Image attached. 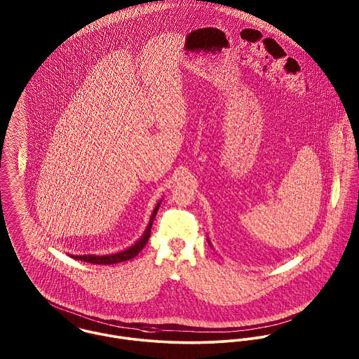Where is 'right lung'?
Masks as SVG:
<instances>
[{
    "label": "right lung",
    "instance_id": "right-lung-1",
    "mask_svg": "<svg viewBox=\"0 0 359 359\" xmlns=\"http://www.w3.org/2000/svg\"><path fill=\"white\" fill-rule=\"evenodd\" d=\"M160 205V202L156 205V208L154 210V214L151 217V222L144 233V236L131 248L126 249L124 252H120V253H116V255H109V256H72L74 259H80V261H86V262H91V264H100V265H110V264H117V262H123V261H128L131 258H134L135 256H138V253L145 248V245L148 243L149 241V236H151V228H152V224H154V215L157 212V208Z\"/></svg>",
    "mask_w": 359,
    "mask_h": 359
}]
</instances>
